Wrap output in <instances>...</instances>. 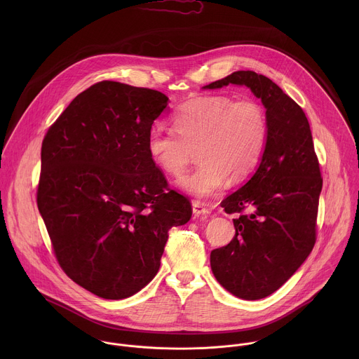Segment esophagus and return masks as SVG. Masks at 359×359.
Instances as JSON below:
<instances>
[{
  "instance_id": "obj_1",
  "label": "esophagus",
  "mask_w": 359,
  "mask_h": 359,
  "mask_svg": "<svg viewBox=\"0 0 359 359\" xmlns=\"http://www.w3.org/2000/svg\"><path fill=\"white\" fill-rule=\"evenodd\" d=\"M192 211H194V214H195L196 217H201V215H207V214H208V208L205 207V203H202V202H198V201L192 202Z\"/></svg>"
}]
</instances>
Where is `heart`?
Segmentation results:
<instances>
[{"mask_svg": "<svg viewBox=\"0 0 359 359\" xmlns=\"http://www.w3.org/2000/svg\"><path fill=\"white\" fill-rule=\"evenodd\" d=\"M174 128L151 127L147 151L154 164L170 175L180 174L191 161L192 149L201 163L177 180L184 192L210 198L233 180L248 175L264 154L268 118L255 100L235 101L226 95L198 97L181 106Z\"/></svg>", "mask_w": 359, "mask_h": 359, "instance_id": "heart-1", "label": "heart"}]
</instances>
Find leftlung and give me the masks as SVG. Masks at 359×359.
I'll return each mask as SVG.
<instances>
[{"label": "left lung", "mask_w": 359, "mask_h": 359, "mask_svg": "<svg viewBox=\"0 0 359 359\" xmlns=\"http://www.w3.org/2000/svg\"><path fill=\"white\" fill-rule=\"evenodd\" d=\"M246 86L268 118V138L253 177L221 202L233 219L229 245L210 255L219 285L243 300L276 292L306 261L315 245L322 177L306 113L279 86L252 70H239L205 86Z\"/></svg>", "instance_id": "1"}]
</instances>
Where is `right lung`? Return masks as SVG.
<instances>
[{"label": "right lung", "mask_w": 359, "mask_h": 359, "mask_svg": "<svg viewBox=\"0 0 359 359\" xmlns=\"http://www.w3.org/2000/svg\"><path fill=\"white\" fill-rule=\"evenodd\" d=\"M168 98L101 81L79 94L41 147L37 205L66 275L98 297L127 299L157 273L168 231L191 219L147 137Z\"/></svg>", "instance_id": "add662e5"}]
</instances>
